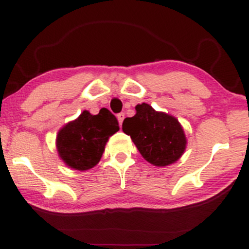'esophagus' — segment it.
<instances>
[{"mask_svg":"<svg viewBox=\"0 0 249 249\" xmlns=\"http://www.w3.org/2000/svg\"><path fill=\"white\" fill-rule=\"evenodd\" d=\"M124 113H119L118 114V121H119V124H122V122H124Z\"/></svg>","mask_w":249,"mask_h":249,"instance_id":"esophagus-1","label":"esophagus"}]
</instances>
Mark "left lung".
I'll return each mask as SVG.
<instances>
[{
  "mask_svg": "<svg viewBox=\"0 0 249 249\" xmlns=\"http://www.w3.org/2000/svg\"><path fill=\"white\" fill-rule=\"evenodd\" d=\"M122 130L129 135L146 161L156 166L172 164L181 158L187 139L179 121L151 105L136 107V114L125 118Z\"/></svg>",
  "mask_w": 249,
  "mask_h": 249,
  "instance_id": "8db88e82",
  "label": "left lung"
}]
</instances>
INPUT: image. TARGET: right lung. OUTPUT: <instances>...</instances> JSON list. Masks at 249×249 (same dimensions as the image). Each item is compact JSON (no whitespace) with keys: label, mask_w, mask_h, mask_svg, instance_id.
<instances>
[{"label":"right lung","mask_w":249,"mask_h":249,"mask_svg":"<svg viewBox=\"0 0 249 249\" xmlns=\"http://www.w3.org/2000/svg\"><path fill=\"white\" fill-rule=\"evenodd\" d=\"M118 130L117 118L107 108L96 115L84 111L57 132V153L69 168L86 171L100 162L108 138Z\"/></svg>","instance_id":"1"}]
</instances>
